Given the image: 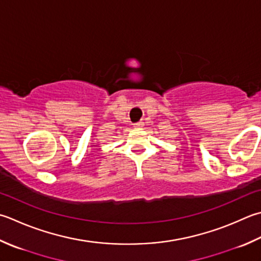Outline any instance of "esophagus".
<instances>
[{
    "label": "esophagus",
    "instance_id": "34e87169",
    "mask_svg": "<svg viewBox=\"0 0 261 261\" xmlns=\"http://www.w3.org/2000/svg\"><path fill=\"white\" fill-rule=\"evenodd\" d=\"M144 122L142 121H139V122H136V123L134 124L135 125V127H141V126H144Z\"/></svg>",
    "mask_w": 261,
    "mask_h": 261
}]
</instances>
